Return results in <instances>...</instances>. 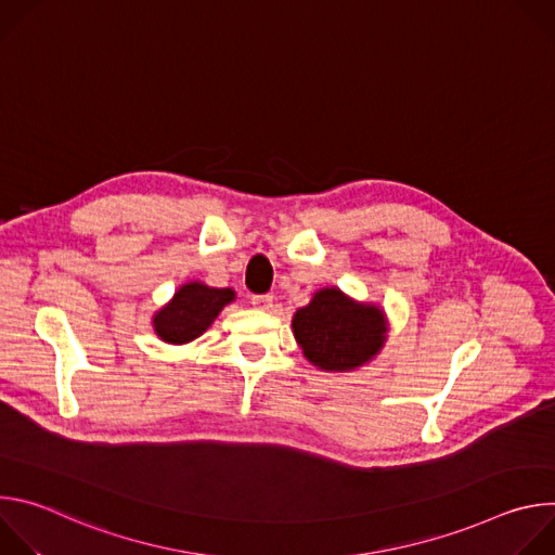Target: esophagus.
<instances>
[{
    "mask_svg": "<svg viewBox=\"0 0 555 555\" xmlns=\"http://www.w3.org/2000/svg\"><path fill=\"white\" fill-rule=\"evenodd\" d=\"M272 300H274V296H270V294H255V296L250 298V302H253L257 309H270V307H272Z\"/></svg>",
    "mask_w": 555,
    "mask_h": 555,
    "instance_id": "1",
    "label": "esophagus"
}]
</instances>
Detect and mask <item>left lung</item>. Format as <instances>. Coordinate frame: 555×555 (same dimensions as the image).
Here are the masks:
<instances>
[{
  "mask_svg": "<svg viewBox=\"0 0 555 555\" xmlns=\"http://www.w3.org/2000/svg\"><path fill=\"white\" fill-rule=\"evenodd\" d=\"M294 336L305 358L323 371H351L384 345L386 323L377 307L356 305L340 289H321L294 313Z\"/></svg>",
  "mask_w": 555,
  "mask_h": 555,
  "instance_id": "obj_1",
  "label": "left lung"
}]
</instances>
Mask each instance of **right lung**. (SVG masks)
<instances>
[{
  "mask_svg": "<svg viewBox=\"0 0 555 555\" xmlns=\"http://www.w3.org/2000/svg\"><path fill=\"white\" fill-rule=\"evenodd\" d=\"M234 298L232 289H217L204 283H189L180 287L173 300L155 313V334L165 343L184 345L202 336L217 313Z\"/></svg>",
  "mask_w": 555,
  "mask_h": 555,
  "instance_id": "add662e5",
  "label": "right lung"
}]
</instances>
